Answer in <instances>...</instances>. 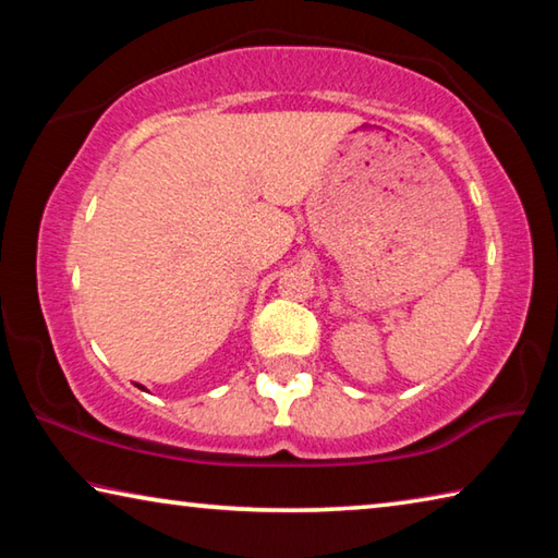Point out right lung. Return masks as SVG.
I'll return each instance as SVG.
<instances>
[{
  "label": "right lung",
  "mask_w": 558,
  "mask_h": 558,
  "mask_svg": "<svg viewBox=\"0 0 558 558\" xmlns=\"http://www.w3.org/2000/svg\"><path fill=\"white\" fill-rule=\"evenodd\" d=\"M137 389H143V391H145V386H143V384H137Z\"/></svg>",
  "instance_id": "add662e5"
}]
</instances>
